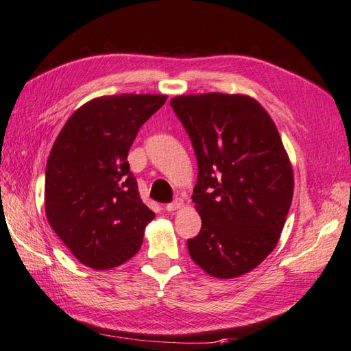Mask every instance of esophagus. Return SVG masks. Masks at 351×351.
Wrapping results in <instances>:
<instances>
[{"label": "esophagus", "instance_id": "1", "mask_svg": "<svg viewBox=\"0 0 351 351\" xmlns=\"http://www.w3.org/2000/svg\"><path fill=\"white\" fill-rule=\"evenodd\" d=\"M182 206H183V200H180V198H177V200H174L173 203H168L165 208H167L168 213H173V210L180 209Z\"/></svg>", "mask_w": 351, "mask_h": 351}]
</instances>
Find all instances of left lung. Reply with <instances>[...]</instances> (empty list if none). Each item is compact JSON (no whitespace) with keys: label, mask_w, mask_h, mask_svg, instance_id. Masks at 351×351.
Masks as SVG:
<instances>
[{"label":"left lung","mask_w":351,"mask_h":351,"mask_svg":"<svg viewBox=\"0 0 351 351\" xmlns=\"http://www.w3.org/2000/svg\"><path fill=\"white\" fill-rule=\"evenodd\" d=\"M171 107L198 162L191 198L202 229L188 240L189 255L214 278H237L280 240L293 197L292 163L272 117L254 97L182 95Z\"/></svg>","instance_id":"obj_1"}]
</instances>
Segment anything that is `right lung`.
Masks as SVG:
<instances>
[{
  "mask_svg": "<svg viewBox=\"0 0 351 351\" xmlns=\"http://www.w3.org/2000/svg\"><path fill=\"white\" fill-rule=\"evenodd\" d=\"M167 95L99 96L81 105L50 151L45 217L85 266L107 270L133 258L156 214L141 200L128 151Z\"/></svg>",
  "mask_w": 351,
  "mask_h": 351,
  "instance_id": "add662e5",
  "label": "right lung"
}]
</instances>
